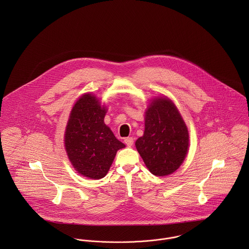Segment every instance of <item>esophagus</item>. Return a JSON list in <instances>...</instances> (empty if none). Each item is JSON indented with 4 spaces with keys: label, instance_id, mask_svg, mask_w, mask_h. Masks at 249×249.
I'll list each match as a JSON object with an SVG mask.
<instances>
[{
    "label": "esophagus",
    "instance_id": "34e87169",
    "mask_svg": "<svg viewBox=\"0 0 249 249\" xmlns=\"http://www.w3.org/2000/svg\"><path fill=\"white\" fill-rule=\"evenodd\" d=\"M124 142H125V144H126L127 146H131V145H133L134 140H133L132 137H127V138L124 139Z\"/></svg>",
    "mask_w": 249,
    "mask_h": 249
}]
</instances>
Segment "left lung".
Instances as JSON below:
<instances>
[{"instance_id":"obj_1","label":"left lung","mask_w":249,"mask_h":249,"mask_svg":"<svg viewBox=\"0 0 249 249\" xmlns=\"http://www.w3.org/2000/svg\"><path fill=\"white\" fill-rule=\"evenodd\" d=\"M148 169L156 177L175 173L189 148V132L178 107L167 97L155 98L145 111L144 131L135 142Z\"/></svg>"}]
</instances>
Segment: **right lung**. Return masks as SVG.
Listing matches in <instances>:
<instances>
[{"label": "right lung", "instance_id": "add662e5", "mask_svg": "<svg viewBox=\"0 0 249 249\" xmlns=\"http://www.w3.org/2000/svg\"><path fill=\"white\" fill-rule=\"evenodd\" d=\"M107 111L94 95L87 93L76 101L70 113L65 148L74 170L85 178H105L117 151L125 146L105 124Z\"/></svg>", "mask_w": 249, "mask_h": 249}]
</instances>
